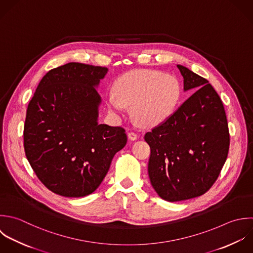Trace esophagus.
I'll list each match as a JSON object with an SVG mask.
<instances>
[{"instance_id":"obj_1","label":"esophagus","mask_w":253,"mask_h":253,"mask_svg":"<svg viewBox=\"0 0 253 253\" xmlns=\"http://www.w3.org/2000/svg\"><path fill=\"white\" fill-rule=\"evenodd\" d=\"M128 138L131 141H135V140L138 139V135L136 133H134V132H130V133H128Z\"/></svg>"}]
</instances>
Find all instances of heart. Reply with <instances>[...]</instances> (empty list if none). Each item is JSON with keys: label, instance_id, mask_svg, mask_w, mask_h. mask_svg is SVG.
Wrapping results in <instances>:
<instances>
[{"label": "heart", "instance_id": "obj_1", "mask_svg": "<svg viewBox=\"0 0 253 253\" xmlns=\"http://www.w3.org/2000/svg\"><path fill=\"white\" fill-rule=\"evenodd\" d=\"M180 92V84L173 75L140 69L117 79L114 89L106 93V104L116 117L126 114L131 105V113L138 122L157 126L172 115Z\"/></svg>", "mask_w": 253, "mask_h": 253}]
</instances>
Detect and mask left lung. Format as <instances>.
Listing matches in <instances>:
<instances>
[{
  "instance_id": "left-lung-1",
  "label": "left lung",
  "mask_w": 253,
  "mask_h": 253,
  "mask_svg": "<svg viewBox=\"0 0 253 253\" xmlns=\"http://www.w3.org/2000/svg\"><path fill=\"white\" fill-rule=\"evenodd\" d=\"M176 66L183 77V90L195 92L145 135L151 148V184L169 202L207 192L220 174L230 146L227 116L217 91L206 79Z\"/></svg>"
}]
</instances>
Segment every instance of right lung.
Masks as SVG:
<instances>
[{
	"instance_id": "1",
	"label": "right lung",
	"mask_w": 253,
	"mask_h": 253,
	"mask_svg": "<svg viewBox=\"0 0 253 253\" xmlns=\"http://www.w3.org/2000/svg\"><path fill=\"white\" fill-rule=\"evenodd\" d=\"M107 68L71 62L49 71L29 101L23 129L25 156L39 180L64 197L94 192L125 130L98 123L96 88Z\"/></svg>"
}]
</instances>
